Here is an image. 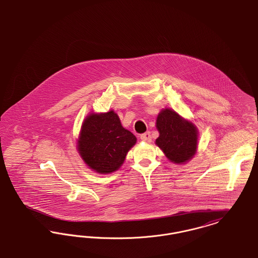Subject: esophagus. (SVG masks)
Wrapping results in <instances>:
<instances>
[{
    "instance_id": "1",
    "label": "esophagus",
    "mask_w": 258,
    "mask_h": 258,
    "mask_svg": "<svg viewBox=\"0 0 258 258\" xmlns=\"http://www.w3.org/2000/svg\"><path fill=\"white\" fill-rule=\"evenodd\" d=\"M141 140L144 141V142H151V135H150V132H147V133H144L141 135Z\"/></svg>"
}]
</instances>
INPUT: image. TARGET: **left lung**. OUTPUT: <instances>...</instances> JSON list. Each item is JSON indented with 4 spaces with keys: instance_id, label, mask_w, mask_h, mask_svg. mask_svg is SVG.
I'll use <instances>...</instances> for the list:
<instances>
[{
    "instance_id": "obj_1",
    "label": "left lung",
    "mask_w": 258,
    "mask_h": 258,
    "mask_svg": "<svg viewBox=\"0 0 258 258\" xmlns=\"http://www.w3.org/2000/svg\"><path fill=\"white\" fill-rule=\"evenodd\" d=\"M156 127L160 134L156 139V145L169 160L185 163L193 157L198 139L197 129L193 123L180 117L176 111L165 109L157 116Z\"/></svg>"
}]
</instances>
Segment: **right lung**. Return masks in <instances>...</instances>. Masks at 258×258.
Instances as JSON below:
<instances>
[{
    "label": "right lung",
    "mask_w": 258,
    "mask_h": 258,
    "mask_svg": "<svg viewBox=\"0 0 258 258\" xmlns=\"http://www.w3.org/2000/svg\"><path fill=\"white\" fill-rule=\"evenodd\" d=\"M136 141L135 136L123 128L118 115L110 110L87 116L82 124L78 148L91 169L109 174L118 170Z\"/></svg>",
    "instance_id": "obj_1"
}]
</instances>
